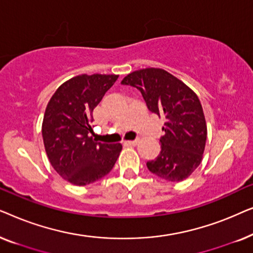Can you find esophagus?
<instances>
[{
	"mask_svg": "<svg viewBox=\"0 0 253 253\" xmlns=\"http://www.w3.org/2000/svg\"><path fill=\"white\" fill-rule=\"evenodd\" d=\"M138 143H139V140H127V141H124V144L130 145V146H134V145H137Z\"/></svg>",
	"mask_w": 253,
	"mask_h": 253,
	"instance_id": "esophagus-1",
	"label": "esophagus"
}]
</instances>
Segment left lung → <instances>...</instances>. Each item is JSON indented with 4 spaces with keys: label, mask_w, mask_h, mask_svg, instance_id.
Instances as JSON below:
<instances>
[{
    "label": "left lung",
    "mask_w": 253,
    "mask_h": 253,
    "mask_svg": "<svg viewBox=\"0 0 253 253\" xmlns=\"http://www.w3.org/2000/svg\"><path fill=\"white\" fill-rule=\"evenodd\" d=\"M138 88L147 108L165 117L161 152L147 168L170 182L188 178L203 160L207 126L198 96L188 85L160 68L131 72L121 82Z\"/></svg>",
    "instance_id": "8db88e82"
}]
</instances>
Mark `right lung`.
<instances>
[{
	"mask_svg": "<svg viewBox=\"0 0 253 253\" xmlns=\"http://www.w3.org/2000/svg\"><path fill=\"white\" fill-rule=\"evenodd\" d=\"M119 75H78L56 89L46 107L42 139L48 160L58 175L74 185H87L112 170L122 145L95 143L93 109Z\"/></svg>",
	"mask_w": 253,
	"mask_h": 253,
	"instance_id": "obj_1",
	"label": "right lung"
}]
</instances>
